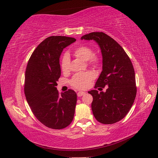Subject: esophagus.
Listing matches in <instances>:
<instances>
[{
    "mask_svg": "<svg viewBox=\"0 0 158 158\" xmlns=\"http://www.w3.org/2000/svg\"><path fill=\"white\" fill-rule=\"evenodd\" d=\"M85 94V92H79L78 93H77V96H78L79 97H81L82 96H83Z\"/></svg>",
    "mask_w": 158,
    "mask_h": 158,
    "instance_id": "esophagus-1",
    "label": "esophagus"
}]
</instances>
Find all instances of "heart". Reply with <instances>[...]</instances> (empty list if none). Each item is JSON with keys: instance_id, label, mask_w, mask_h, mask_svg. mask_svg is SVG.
<instances>
[{"instance_id": "1", "label": "heart", "mask_w": 158, "mask_h": 158, "mask_svg": "<svg viewBox=\"0 0 158 158\" xmlns=\"http://www.w3.org/2000/svg\"><path fill=\"white\" fill-rule=\"evenodd\" d=\"M93 50L88 46H80L74 50V55L77 58L88 61L89 65L96 66L100 62V57L96 54H93ZM70 67V58L68 53H64L61 59V68L63 72H68ZM95 75L92 72H85L77 73L74 75L70 81L71 85L77 89H85L88 88L92 80L94 79Z\"/></svg>"}]
</instances>
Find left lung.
Returning a JSON list of instances; mask_svg holds the SVG:
<instances>
[{"instance_id":"obj_1","label":"left lung","mask_w":158,"mask_h":158,"mask_svg":"<svg viewBox=\"0 0 158 158\" xmlns=\"http://www.w3.org/2000/svg\"><path fill=\"white\" fill-rule=\"evenodd\" d=\"M81 39L94 40L98 43L102 56V70L95 88L108 87L105 92L96 89L88 92L93 96L94 116L101 123H115L127 115L136 98L135 73L132 62L120 45L105 33L91 32Z\"/></svg>"}]
</instances>
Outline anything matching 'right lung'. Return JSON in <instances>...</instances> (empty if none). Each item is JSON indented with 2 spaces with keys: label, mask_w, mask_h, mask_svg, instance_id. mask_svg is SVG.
Returning <instances> with one entry per match:
<instances>
[{
  "label": "right lung",
  "mask_w": 158,
  "mask_h": 158,
  "mask_svg": "<svg viewBox=\"0 0 158 158\" xmlns=\"http://www.w3.org/2000/svg\"><path fill=\"white\" fill-rule=\"evenodd\" d=\"M76 39L52 36L37 46L30 58L25 73L26 98L35 116L52 129H63L72 122L77 94L72 89L59 94L56 86L61 69L63 49Z\"/></svg>",
  "instance_id": "1"
}]
</instances>
